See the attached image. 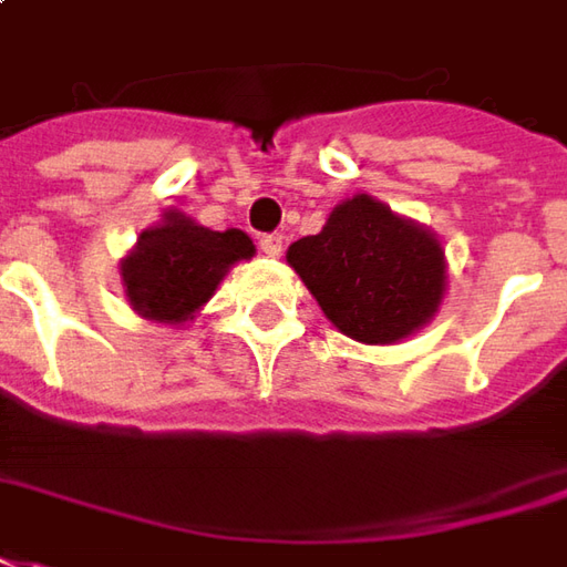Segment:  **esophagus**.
Wrapping results in <instances>:
<instances>
[{"label":"esophagus","instance_id":"1","mask_svg":"<svg viewBox=\"0 0 567 567\" xmlns=\"http://www.w3.org/2000/svg\"><path fill=\"white\" fill-rule=\"evenodd\" d=\"M258 249H261L265 256L277 258L284 252V237H280V234H265V237L258 239Z\"/></svg>","mask_w":567,"mask_h":567}]
</instances>
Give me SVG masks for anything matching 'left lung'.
<instances>
[{
	"mask_svg": "<svg viewBox=\"0 0 567 567\" xmlns=\"http://www.w3.org/2000/svg\"><path fill=\"white\" fill-rule=\"evenodd\" d=\"M333 328L364 346H393L434 321L446 296V252L431 227L355 193L333 205L321 234L287 249Z\"/></svg>",
	"mask_w": 567,
	"mask_h": 567,
	"instance_id": "1",
	"label": "left lung"
}]
</instances>
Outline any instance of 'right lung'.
Returning a JSON list of instances; mask_svg holds the SVG:
<instances>
[{
    "label": "right lung",
    "instance_id": "1",
    "mask_svg": "<svg viewBox=\"0 0 567 567\" xmlns=\"http://www.w3.org/2000/svg\"><path fill=\"white\" fill-rule=\"evenodd\" d=\"M256 256V243L237 227L212 230L177 208L146 227L117 261L131 309L152 324H186L215 296L224 275Z\"/></svg>",
    "mask_w": 567,
    "mask_h": 567
}]
</instances>
